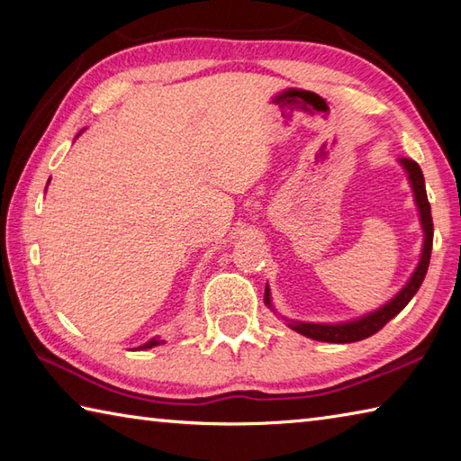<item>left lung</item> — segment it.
Here are the masks:
<instances>
[{"instance_id": "obj_1", "label": "left lung", "mask_w": 461, "mask_h": 461, "mask_svg": "<svg viewBox=\"0 0 461 461\" xmlns=\"http://www.w3.org/2000/svg\"><path fill=\"white\" fill-rule=\"evenodd\" d=\"M399 162L404 168V173H407L409 185L412 189V197H415V205L419 209L420 230H423V248H420V258L415 272H412L411 278L407 280V285H404L401 291L393 296V299L384 303L382 307H378L376 311H372V313H366L362 317L352 319V321H343V323H309V321H293V319L283 317L293 331L305 335V338L327 341V343H352V341L366 339L376 331H380L390 319L399 315L401 311L409 305L412 296H415L419 286L423 285V278L429 268V260H431V246H433L431 205H429L427 201L425 178H423V173H420V167L411 158H401ZM264 303L275 311V307H272L268 285H267V291H264Z\"/></svg>"}]
</instances>
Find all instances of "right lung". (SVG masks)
Returning <instances> with one entry per match:
<instances>
[{"label":"right lung","mask_w":461,"mask_h":461,"mask_svg":"<svg viewBox=\"0 0 461 461\" xmlns=\"http://www.w3.org/2000/svg\"><path fill=\"white\" fill-rule=\"evenodd\" d=\"M160 343H165L162 339H158V338H152V339H148L144 346H140L138 349H150V348H156V346H160Z\"/></svg>","instance_id":"1"}]
</instances>
